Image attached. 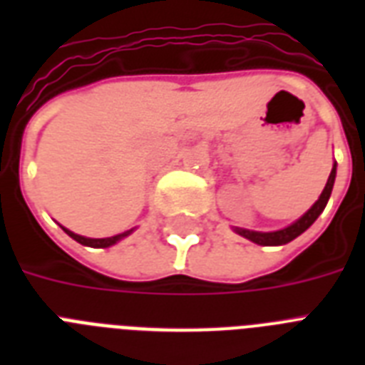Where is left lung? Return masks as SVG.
<instances>
[{"label": "left lung", "instance_id": "obj_1", "mask_svg": "<svg viewBox=\"0 0 365 365\" xmlns=\"http://www.w3.org/2000/svg\"><path fill=\"white\" fill-rule=\"evenodd\" d=\"M335 174H337V163H334V168H331V172H329L326 187H324V191L320 193L317 202H314V205H312L311 208H309V210L299 217V220H295V222L292 223V225H288V227L278 229V231H269V233H263V231H250V229H240V227H235L233 231L237 235H240V237H244V239L259 244V246H282V244L292 242V240L297 239L301 233H305L307 229L311 227L312 223L318 220V216L324 212V208H326V205H328L329 195H331V189H334Z\"/></svg>", "mask_w": 365, "mask_h": 365}]
</instances>
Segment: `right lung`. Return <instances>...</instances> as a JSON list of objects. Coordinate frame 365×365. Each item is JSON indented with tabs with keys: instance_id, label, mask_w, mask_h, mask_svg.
Instances as JSON below:
<instances>
[{
	"instance_id": "obj_1",
	"label": "right lung",
	"mask_w": 365,
	"mask_h": 365,
	"mask_svg": "<svg viewBox=\"0 0 365 365\" xmlns=\"http://www.w3.org/2000/svg\"><path fill=\"white\" fill-rule=\"evenodd\" d=\"M66 231V233L70 235L71 239L77 240L79 244H83V246H91V248H110V246H113V244H117L119 240H123L125 237H128V235L134 231V229H128V231H125V233H119L115 235V237H108V239H88V237H81V235L73 233V231H70V229L62 227Z\"/></svg>"
}]
</instances>
